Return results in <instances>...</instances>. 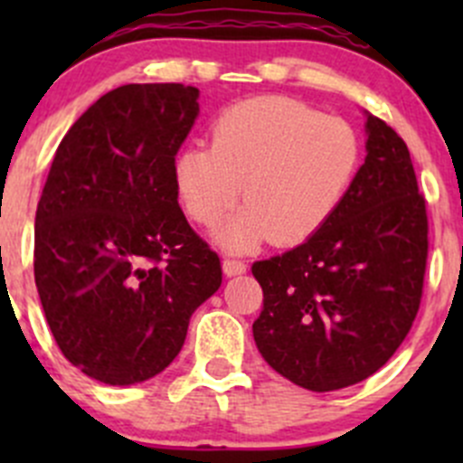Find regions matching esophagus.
Returning <instances> with one entry per match:
<instances>
[{
    "mask_svg": "<svg viewBox=\"0 0 463 463\" xmlns=\"http://www.w3.org/2000/svg\"><path fill=\"white\" fill-rule=\"evenodd\" d=\"M223 273H226L228 278H232V275H241V273H246V264L241 260L226 258L223 260Z\"/></svg>",
    "mask_w": 463,
    "mask_h": 463,
    "instance_id": "esophagus-1",
    "label": "esophagus"
}]
</instances>
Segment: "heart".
Returning a JSON list of instances; mask_svg holds the SVG:
<instances>
[{
  "instance_id": "heart-1",
  "label": "heart",
  "mask_w": 463,
  "mask_h": 463,
  "mask_svg": "<svg viewBox=\"0 0 463 463\" xmlns=\"http://www.w3.org/2000/svg\"><path fill=\"white\" fill-rule=\"evenodd\" d=\"M358 161L361 141L347 120L291 98H250L217 116L210 147L176 154L175 188L190 219L203 226L219 222L244 190L249 205L219 232L228 249H249L264 237L296 244L338 208Z\"/></svg>"
}]
</instances>
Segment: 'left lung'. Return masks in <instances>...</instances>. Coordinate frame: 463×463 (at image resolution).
Returning a JSON list of instances; mask_svg holds the SVG:
<instances>
[{
    "label": "left lung",
    "mask_w": 463,
    "mask_h": 463,
    "mask_svg": "<svg viewBox=\"0 0 463 463\" xmlns=\"http://www.w3.org/2000/svg\"><path fill=\"white\" fill-rule=\"evenodd\" d=\"M426 264V197L410 149L370 114L365 163L338 208L305 244L250 266L264 293L260 354L311 392L365 381L412 329Z\"/></svg>",
    "instance_id": "1"
}]
</instances>
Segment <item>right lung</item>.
<instances>
[{"mask_svg":"<svg viewBox=\"0 0 463 463\" xmlns=\"http://www.w3.org/2000/svg\"><path fill=\"white\" fill-rule=\"evenodd\" d=\"M199 89L123 85L58 145L35 213V287L60 352L87 376L132 385L165 370L222 261L176 202L175 156Z\"/></svg>","mask_w":463,"mask_h":463,"instance_id":"add662e5","label":"right lung"}]
</instances>
